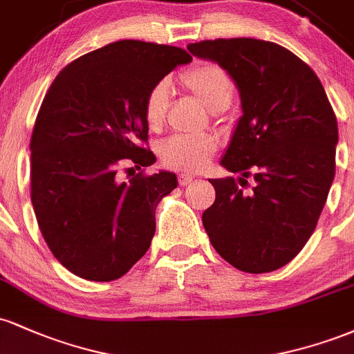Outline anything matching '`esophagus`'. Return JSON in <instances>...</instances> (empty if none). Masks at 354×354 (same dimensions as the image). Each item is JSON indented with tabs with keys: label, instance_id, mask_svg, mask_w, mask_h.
<instances>
[{
	"label": "esophagus",
	"instance_id": "esophagus-1",
	"mask_svg": "<svg viewBox=\"0 0 354 354\" xmlns=\"http://www.w3.org/2000/svg\"><path fill=\"white\" fill-rule=\"evenodd\" d=\"M193 180L194 178L189 176V174H180V176H178V183H180L181 186L189 185V183H193Z\"/></svg>",
	"mask_w": 354,
	"mask_h": 354
}]
</instances>
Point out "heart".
<instances>
[{
	"label": "heart",
	"mask_w": 354,
	"mask_h": 354,
	"mask_svg": "<svg viewBox=\"0 0 354 354\" xmlns=\"http://www.w3.org/2000/svg\"><path fill=\"white\" fill-rule=\"evenodd\" d=\"M183 84L206 109L213 113L225 111L234 95V83L223 68L213 63H203L183 75ZM169 104V83L158 81L145 100V120L151 129H160L166 120ZM218 148L213 136H173L163 141L158 149L161 163L185 173L201 171Z\"/></svg>",
	"instance_id": "b5f03b06"
}]
</instances>
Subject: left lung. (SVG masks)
Listing matches in <instances>:
<instances>
[{
	"mask_svg": "<svg viewBox=\"0 0 354 354\" xmlns=\"http://www.w3.org/2000/svg\"><path fill=\"white\" fill-rule=\"evenodd\" d=\"M236 84L241 118L209 180L216 200L203 213L211 245L246 273L290 263L316 228L335 178L338 123L323 84L298 56L271 41L231 38L188 46ZM253 176L254 189L242 191Z\"/></svg>",
	"mask_w": 354,
	"mask_h": 354,
	"instance_id": "left-lung-1",
	"label": "left lung"
}]
</instances>
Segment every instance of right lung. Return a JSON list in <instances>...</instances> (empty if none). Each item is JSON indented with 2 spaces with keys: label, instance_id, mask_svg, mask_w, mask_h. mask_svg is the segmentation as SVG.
Instances as JSON below:
<instances>
[{
  "label": "right lung",
  "instance_id": "right-lung-1",
  "mask_svg": "<svg viewBox=\"0 0 354 354\" xmlns=\"http://www.w3.org/2000/svg\"><path fill=\"white\" fill-rule=\"evenodd\" d=\"M193 59L168 44L121 39L80 56L56 76L31 136V203L55 258L80 278L113 281L148 251L158 203L176 174L138 173L156 156L148 141L145 100L153 84Z\"/></svg>",
  "mask_w": 354,
  "mask_h": 354
}]
</instances>
